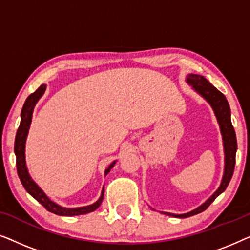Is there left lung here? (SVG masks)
<instances>
[{
    "instance_id": "left-lung-1",
    "label": "left lung",
    "mask_w": 250,
    "mask_h": 250,
    "mask_svg": "<svg viewBox=\"0 0 250 250\" xmlns=\"http://www.w3.org/2000/svg\"><path fill=\"white\" fill-rule=\"evenodd\" d=\"M188 83L193 86L198 93L203 95L206 100L209 102L211 107L214 109L215 115L217 117V122L220 124L221 133L223 135V145H224V153H225V167H224V175L222 179V183L220 188H218L216 192L208 199L206 203H204L200 207L194 209L190 213L187 214H168L170 216H175L180 218L190 217L192 215L199 214L201 211L206 210L209 205L227 189V187L230 183L231 177L233 175L234 165H235V152H237V138H235V132L233 128V125L231 123V111L230 105L225 98V95L217 90L216 87L213 86L209 82H208L204 76L200 75L190 74L187 78ZM166 214V213H165Z\"/></svg>"
}]
</instances>
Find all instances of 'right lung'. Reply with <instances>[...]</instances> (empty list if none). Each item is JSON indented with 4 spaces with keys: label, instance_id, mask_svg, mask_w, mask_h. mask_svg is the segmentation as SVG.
<instances>
[{
    "label": "right lung",
    "instance_id": "right-lung-1",
    "mask_svg": "<svg viewBox=\"0 0 250 250\" xmlns=\"http://www.w3.org/2000/svg\"><path fill=\"white\" fill-rule=\"evenodd\" d=\"M45 87L46 86L44 84L41 85V86L37 88L34 93L30 94L29 97L26 99L25 104H23L22 107L21 121H20V125L18 127V131H17L16 141H15V153L17 158L16 164H17V172H18V176L27 192H28L32 197L35 198V199L39 201V203L42 205L46 210L51 211V213L60 215V216H75V215H83L86 213H91V211L97 209V208L101 205L102 200H104V188L102 189L101 197L99 198V200L93 205H90V206H85V207H80V208H63L59 206V205L54 204L53 201H51L49 198L45 196V193H44L43 191L36 186V183L32 180V177H30L28 174V170H27L26 160H25L26 138H27V134H28L30 122H32L34 107H35L36 102L39 101V99L43 95L44 91H45ZM115 163L116 162L111 163L110 165H109L108 168L105 169L104 175H107V174L110 172V169L114 167Z\"/></svg>",
    "mask_w": 250,
    "mask_h": 250
}]
</instances>
